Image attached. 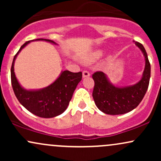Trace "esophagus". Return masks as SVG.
<instances>
[{
    "mask_svg": "<svg viewBox=\"0 0 161 161\" xmlns=\"http://www.w3.org/2000/svg\"><path fill=\"white\" fill-rule=\"evenodd\" d=\"M90 76V73H88V71L85 70V71L82 72V77L83 78H86V77H89Z\"/></svg>",
    "mask_w": 161,
    "mask_h": 161,
    "instance_id": "esophagus-1",
    "label": "esophagus"
}]
</instances>
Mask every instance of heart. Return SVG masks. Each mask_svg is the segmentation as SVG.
<instances>
[{
    "mask_svg": "<svg viewBox=\"0 0 161 161\" xmlns=\"http://www.w3.org/2000/svg\"><path fill=\"white\" fill-rule=\"evenodd\" d=\"M103 51L102 50H96V51H93L88 55V57L85 59V62L86 63H92V62H95L103 55Z\"/></svg>",
    "mask_w": 161,
    "mask_h": 161,
    "instance_id": "heart-1",
    "label": "heart"
}]
</instances>
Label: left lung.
I'll use <instances>...</instances> for the list:
<instances>
[{
	"mask_svg": "<svg viewBox=\"0 0 161 161\" xmlns=\"http://www.w3.org/2000/svg\"><path fill=\"white\" fill-rule=\"evenodd\" d=\"M145 57V66L141 79L132 86H116L110 82L108 75L103 72H96L92 75L95 81L94 101L101 111L110 115L124 114L134 110L143 99L151 77V65L145 47L135 42Z\"/></svg>",
	"mask_w": 161,
	"mask_h": 161,
	"instance_id": "1",
	"label": "left lung"
}]
</instances>
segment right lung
<instances>
[{
  "label": "right lung",
  "mask_w": 161,
  "mask_h": 161,
  "mask_svg": "<svg viewBox=\"0 0 161 161\" xmlns=\"http://www.w3.org/2000/svg\"><path fill=\"white\" fill-rule=\"evenodd\" d=\"M34 41H45L53 45H57L52 40L38 38L29 41L20 47L14 56L11 66V83L16 98L19 103L35 115L42 118H52L60 115L67 108L73 97V92L79 82L82 80V73H72L64 70L57 79L48 86L40 89H25L16 79L14 73V63L16 57L28 44Z\"/></svg>",
  "instance_id": "obj_1"
}]
</instances>
